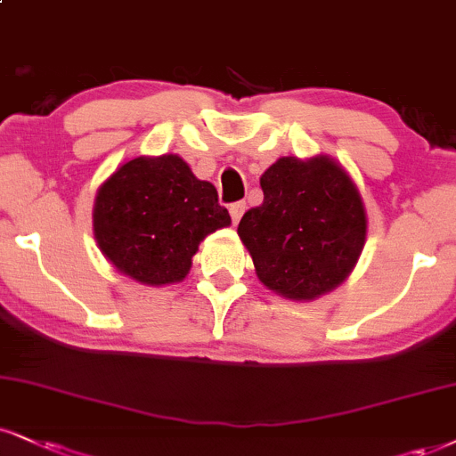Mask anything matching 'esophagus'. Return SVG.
<instances>
[{"instance_id": "34e87169", "label": "esophagus", "mask_w": 456, "mask_h": 456, "mask_svg": "<svg viewBox=\"0 0 456 456\" xmlns=\"http://www.w3.org/2000/svg\"><path fill=\"white\" fill-rule=\"evenodd\" d=\"M245 209H247L245 200L232 202V205H230V217H232V222H234V224H239V222H240V217H243Z\"/></svg>"}]
</instances>
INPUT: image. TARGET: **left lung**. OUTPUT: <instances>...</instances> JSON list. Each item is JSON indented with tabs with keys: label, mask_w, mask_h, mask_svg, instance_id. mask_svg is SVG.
<instances>
[{
	"label": "left lung",
	"mask_w": 456,
	"mask_h": 456,
	"mask_svg": "<svg viewBox=\"0 0 456 456\" xmlns=\"http://www.w3.org/2000/svg\"><path fill=\"white\" fill-rule=\"evenodd\" d=\"M264 202L239 224V237L264 288L311 302L345 283L362 256L368 213L338 160L283 156L262 173Z\"/></svg>",
	"instance_id": "left-lung-1"
}]
</instances>
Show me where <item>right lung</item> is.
Wrapping results in <instances>:
<instances>
[{"label": "right lung", "mask_w": 456, "mask_h": 456, "mask_svg": "<svg viewBox=\"0 0 456 456\" xmlns=\"http://www.w3.org/2000/svg\"><path fill=\"white\" fill-rule=\"evenodd\" d=\"M232 224L217 190L196 179L182 156H137L99 185L93 232L101 254L150 288L188 277L200 240Z\"/></svg>", "instance_id": "add662e5"}]
</instances>
